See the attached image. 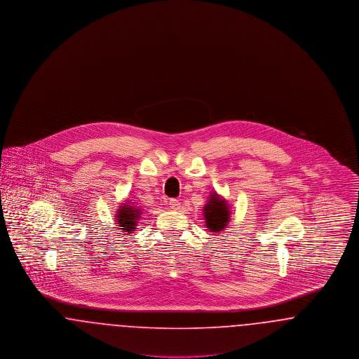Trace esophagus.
<instances>
[{
    "label": "esophagus",
    "instance_id": "esophagus-1",
    "mask_svg": "<svg viewBox=\"0 0 359 359\" xmlns=\"http://www.w3.org/2000/svg\"><path fill=\"white\" fill-rule=\"evenodd\" d=\"M170 207L173 208V210H177V208L180 207V202H179L177 199H171V201H170Z\"/></svg>",
    "mask_w": 359,
    "mask_h": 359
}]
</instances>
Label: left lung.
Here are the masks:
<instances>
[{
	"label": "left lung",
	"instance_id": "8db88e82",
	"mask_svg": "<svg viewBox=\"0 0 359 359\" xmlns=\"http://www.w3.org/2000/svg\"><path fill=\"white\" fill-rule=\"evenodd\" d=\"M205 226L212 233H219L230 221V208L227 202L217 192H212L203 208Z\"/></svg>",
	"mask_w": 359,
	"mask_h": 359
}]
</instances>
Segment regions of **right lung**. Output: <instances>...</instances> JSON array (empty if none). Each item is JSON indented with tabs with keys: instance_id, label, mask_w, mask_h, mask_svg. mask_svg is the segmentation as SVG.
Masks as SVG:
<instances>
[{
	"instance_id": "add662e5",
	"label": "right lung",
	"mask_w": 359,
	"mask_h": 359,
	"mask_svg": "<svg viewBox=\"0 0 359 359\" xmlns=\"http://www.w3.org/2000/svg\"><path fill=\"white\" fill-rule=\"evenodd\" d=\"M116 215L118 227L123 233H126L125 236H128L136 230L137 221L141 215V210L136 205H132V202H126L125 205H121Z\"/></svg>"
}]
</instances>
